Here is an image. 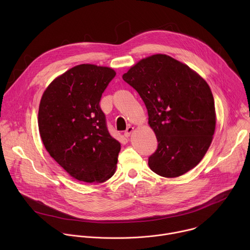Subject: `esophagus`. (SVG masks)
<instances>
[{
	"instance_id": "obj_1",
	"label": "esophagus",
	"mask_w": 250,
	"mask_h": 250,
	"mask_svg": "<svg viewBox=\"0 0 250 250\" xmlns=\"http://www.w3.org/2000/svg\"><path fill=\"white\" fill-rule=\"evenodd\" d=\"M133 129H134L133 126H128V127L125 129V137H128V136L131 134V132L133 131Z\"/></svg>"
}]
</instances>
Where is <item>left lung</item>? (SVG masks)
I'll return each mask as SVG.
<instances>
[{
  "instance_id": "obj_1",
  "label": "left lung",
  "mask_w": 250,
  "mask_h": 250,
  "mask_svg": "<svg viewBox=\"0 0 250 250\" xmlns=\"http://www.w3.org/2000/svg\"><path fill=\"white\" fill-rule=\"evenodd\" d=\"M123 79L139 94L157 149L150 169L167 178L193 169L208 149L216 128L215 102L207 82L189 66L155 54L132 66Z\"/></svg>"
}]
</instances>
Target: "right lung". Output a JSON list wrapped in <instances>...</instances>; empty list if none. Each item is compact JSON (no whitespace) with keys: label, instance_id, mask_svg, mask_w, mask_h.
Returning a JSON list of instances; mask_svg holds the SVG:
<instances>
[{"label":"right lung","instance_id":"add662e5","mask_svg":"<svg viewBox=\"0 0 250 250\" xmlns=\"http://www.w3.org/2000/svg\"><path fill=\"white\" fill-rule=\"evenodd\" d=\"M115 76L112 68L81 64L56 78L42 95L39 128L43 145L79 181L102 183L116 171L121 144L110 134L100 106Z\"/></svg>","mask_w":250,"mask_h":250}]
</instances>
